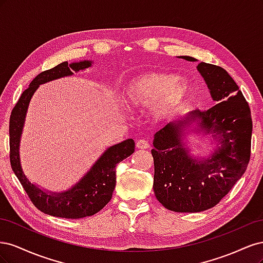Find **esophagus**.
<instances>
[{
    "label": "esophagus",
    "instance_id": "obj_1",
    "mask_svg": "<svg viewBox=\"0 0 263 263\" xmlns=\"http://www.w3.org/2000/svg\"><path fill=\"white\" fill-rule=\"evenodd\" d=\"M136 147H137L138 149H148V148L150 147V145H149V142H148L147 140L140 139V140H138V141L136 142Z\"/></svg>",
    "mask_w": 263,
    "mask_h": 263
}]
</instances>
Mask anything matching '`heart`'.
I'll list each match as a JSON object with an SVG mask.
<instances>
[{"label": "heart", "instance_id": "obj_1", "mask_svg": "<svg viewBox=\"0 0 263 263\" xmlns=\"http://www.w3.org/2000/svg\"><path fill=\"white\" fill-rule=\"evenodd\" d=\"M192 87L190 83L173 73L150 71L127 82L123 99L133 108L151 107V118L156 123H166L184 107Z\"/></svg>", "mask_w": 263, "mask_h": 263}]
</instances>
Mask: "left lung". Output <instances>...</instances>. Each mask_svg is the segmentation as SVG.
Returning <instances> with one entry per match:
<instances>
[{"instance_id": "1", "label": "left lung", "mask_w": 263, "mask_h": 263, "mask_svg": "<svg viewBox=\"0 0 263 263\" xmlns=\"http://www.w3.org/2000/svg\"><path fill=\"white\" fill-rule=\"evenodd\" d=\"M179 58L197 61L190 55ZM217 104L195 109L156 133L154 192L165 209L197 213L216 205L245 173L250 160L252 119L239 87L221 67L200 62L196 67ZM211 134L217 146L205 157L190 154L187 139Z\"/></svg>"}]
</instances>
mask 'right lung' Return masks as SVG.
I'll return each mask as SVG.
<instances>
[{
	"instance_id": "add662e5",
	"label": "right lung",
	"mask_w": 263,
	"mask_h": 263,
	"mask_svg": "<svg viewBox=\"0 0 263 263\" xmlns=\"http://www.w3.org/2000/svg\"><path fill=\"white\" fill-rule=\"evenodd\" d=\"M92 60L60 63L39 73L21 95L10 118V158L12 169L36 208L45 214L62 218H83L100 212L112 198L116 185L115 166L133 155L135 141L126 139L110 146L74 185L62 192L46 191L29 181L23 171L20 156L21 137L29 102L39 85L92 67Z\"/></svg>"
}]
</instances>
